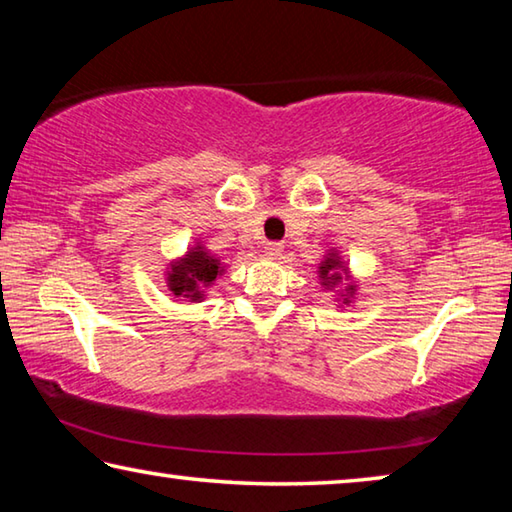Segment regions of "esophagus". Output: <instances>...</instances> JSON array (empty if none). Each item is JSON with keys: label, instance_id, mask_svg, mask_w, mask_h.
<instances>
[{"label": "esophagus", "instance_id": "34e87169", "mask_svg": "<svg viewBox=\"0 0 512 512\" xmlns=\"http://www.w3.org/2000/svg\"><path fill=\"white\" fill-rule=\"evenodd\" d=\"M282 250H284V246L280 244V241H268V244L264 246V253L271 259H280Z\"/></svg>", "mask_w": 512, "mask_h": 512}]
</instances>
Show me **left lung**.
I'll list each match as a JSON object with an SVG mask.
<instances>
[{
	"label": "left lung",
	"mask_w": 512,
	"mask_h": 512,
	"mask_svg": "<svg viewBox=\"0 0 512 512\" xmlns=\"http://www.w3.org/2000/svg\"><path fill=\"white\" fill-rule=\"evenodd\" d=\"M318 277H320V284H323L327 291H336V296H339L343 305H348V302L354 298V293H357V284L350 282L348 264L343 262L336 250H329L323 262H320ZM343 279L349 282L348 288L344 287L346 281L343 283Z\"/></svg>",
	"instance_id": "8db88e82"
}]
</instances>
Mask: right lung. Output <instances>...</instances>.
Instances as JSON below:
<instances>
[{
    "mask_svg": "<svg viewBox=\"0 0 512 512\" xmlns=\"http://www.w3.org/2000/svg\"><path fill=\"white\" fill-rule=\"evenodd\" d=\"M223 273L219 259L210 255L203 244H196L187 250L185 257L169 264L167 287L176 300L201 302L205 291L216 282V277Z\"/></svg>",
    "mask_w": 512,
    "mask_h": 512,
    "instance_id": "obj_1",
    "label": "right lung"
}]
</instances>
